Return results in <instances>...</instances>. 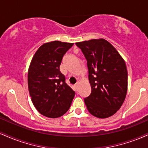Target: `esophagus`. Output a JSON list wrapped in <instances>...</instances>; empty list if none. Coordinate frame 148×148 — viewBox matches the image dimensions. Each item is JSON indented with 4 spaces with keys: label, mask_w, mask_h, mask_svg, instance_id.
Listing matches in <instances>:
<instances>
[{
    "label": "esophagus",
    "mask_w": 148,
    "mask_h": 148,
    "mask_svg": "<svg viewBox=\"0 0 148 148\" xmlns=\"http://www.w3.org/2000/svg\"><path fill=\"white\" fill-rule=\"evenodd\" d=\"M79 82L76 83V84H75V86H74V87H75V88L76 90H78V89H79Z\"/></svg>",
    "instance_id": "1"
}]
</instances>
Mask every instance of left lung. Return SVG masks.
Segmentation results:
<instances>
[{
    "label": "left lung",
    "mask_w": 148,
    "mask_h": 148,
    "mask_svg": "<svg viewBox=\"0 0 148 148\" xmlns=\"http://www.w3.org/2000/svg\"><path fill=\"white\" fill-rule=\"evenodd\" d=\"M86 60L91 93L84 99L90 113L99 118L114 115L127 91L126 64L117 50L103 39L76 43Z\"/></svg>",
    "instance_id": "obj_1"
}]
</instances>
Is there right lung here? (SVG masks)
Masks as SVG:
<instances>
[{
	"label": "right lung",
	"instance_id": "right-lung-1",
	"mask_svg": "<svg viewBox=\"0 0 148 148\" xmlns=\"http://www.w3.org/2000/svg\"><path fill=\"white\" fill-rule=\"evenodd\" d=\"M73 45L60 41L44 44L30 62L28 74L30 96L39 113L48 118L63 115L75 95L60 71L62 58Z\"/></svg>",
	"mask_w": 148,
	"mask_h": 148
}]
</instances>
